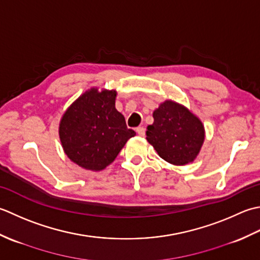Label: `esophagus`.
I'll list each match as a JSON object with an SVG mask.
<instances>
[{"mask_svg":"<svg viewBox=\"0 0 260 260\" xmlns=\"http://www.w3.org/2000/svg\"><path fill=\"white\" fill-rule=\"evenodd\" d=\"M136 131H137V134L139 135V136H141V137H144L145 134H146V130H145L144 126H138V128L136 129Z\"/></svg>","mask_w":260,"mask_h":260,"instance_id":"obj_1","label":"esophagus"}]
</instances>
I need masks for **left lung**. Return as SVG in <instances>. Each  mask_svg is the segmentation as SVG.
Segmentation results:
<instances>
[{
    "label": "left lung",
    "instance_id": "obj_1",
    "mask_svg": "<svg viewBox=\"0 0 260 260\" xmlns=\"http://www.w3.org/2000/svg\"><path fill=\"white\" fill-rule=\"evenodd\" d=\"M153 123L147 126V140L164 160L173 165L192 162L203 145L205 131L201 120L173 101L153 111Z\"/></svg>",
    "mask_w": 260,
    "mask_h": 260
}]
</instances>
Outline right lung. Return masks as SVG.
Wrapping results in <instances>:
<instances>
[{"label":"right lung","instance_id":"right-lung-1","mask_svg":"<svg viewBox=\"0 0 260 260\" xmlns=\"http://www.w3.org/2000/svg\"><path fill=\"white\" fill-rule=\"evenodd\" d=\"M115 91L91 88L66 110L59 138L72 161L88 171H102L112 162L125 142L136 136L115 109Z\"/></svg>","mask_w":260,"mask_h":260}]
</instances>
